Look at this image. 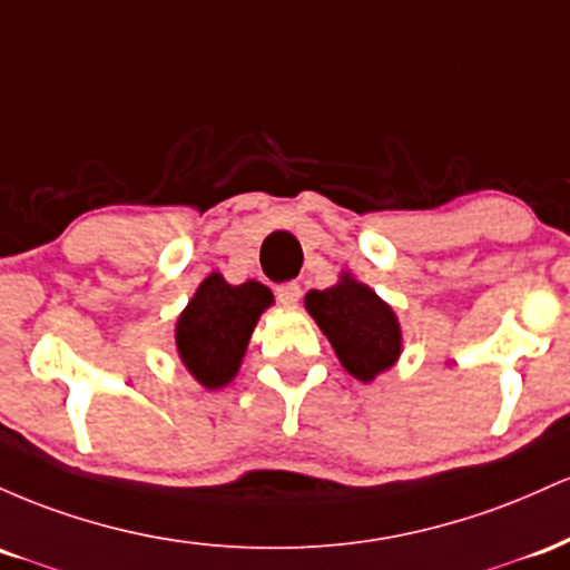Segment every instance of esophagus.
<instances>
[{
  "mask_svg": "<svg viewBox=\"0 0 570 570\" xmlns=\"http://www.w3.org/2000/svg\"><path fill=\"white\" fill-rule=\"evenodd\" d=\"M298 298H302V287H298V283H283L277 287V302L283 306H296Z\"/></svg>",
  "mask_w": 570,
  "mask_h": 570,
  "instance_id": "esophagus-1",
  "label": "esophagus"
}]
</instances>
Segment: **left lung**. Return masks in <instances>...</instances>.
Wrapping results in <instances>:
<instances>
[{
	"label": "left lung",
	"instance_id": "8db88e82",
	"mask_svg": "<svg viewBox=\"0 0 570 570\" xmlns=\"http://www.w3.org/2000/svg\"><path fill=\"white\" fill-rule=\"evenodd\" d=\"M304 306L355 380L371 382L399 361V317L368 285L357 283L353 274L344 272L338 283L325 291H309Z\"/></svg>",
	"mask_w": 570,
	"mask_h": 570
}]
</instances>
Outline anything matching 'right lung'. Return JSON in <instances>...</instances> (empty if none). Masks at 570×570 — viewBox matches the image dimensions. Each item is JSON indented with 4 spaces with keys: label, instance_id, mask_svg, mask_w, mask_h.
Listing matches in <instances>:
<instances>
[{
    "label": "right lung",
    "instance_id": "1",
    "mask_svg": "<svg viewBox=\"0 0 570 570\" xmlns=\"http://www.w3.org/2000/svg\"><path fill=\"white\" fill-rule=\"evenodd\" d=\"M272 302V291L255 279L228 285L217 272L204 279L175 328L177 355L199 385L217 390L234 380L255 323Z\"/></svg>",
    "mask_w": 570,
    "mask_h": 570
}]
</instances>
